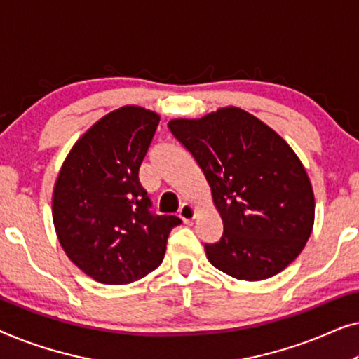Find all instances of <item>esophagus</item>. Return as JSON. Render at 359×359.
<instances>
[{
  "label": "esophagus",
  "mask_w": 359,
  "mask_h": 359,
  "mask_svg": "<svg viewBox=\"0 0 359 359\" xmlns=\"http://www.w3.org/2000/svg\"><path fill=\"white\" fill-rule=\"evenodd\" d=\"M194 215H196V210L191 204L184 203L180 208V217H181V220H183V222H191V220L194 219Z\"/></svg>",
  "instance_id": "obj_1"
}]
</instances>
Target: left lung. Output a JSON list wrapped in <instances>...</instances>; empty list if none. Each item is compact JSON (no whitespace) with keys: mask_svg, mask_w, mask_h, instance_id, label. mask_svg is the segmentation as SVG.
I'll use <instances>...</instances> for the list:
<instances>
[{"mask_svg":"<svg viewBox=\"0 0 359 359\" xmlns=\"http://www.w3.org/2000/svg\"><path fill=\"white\" fill-rule=\"evenodd\" d=\"M168 129L194 156L222 217L205 255L229 276L259 281L299 257L313 225V193L301 160L273 129L238 107Z\"/></svg>","mask_w":359,"mask_h":359,"instance_id":"left-lung-1","label":"left lung"}]
</instances>
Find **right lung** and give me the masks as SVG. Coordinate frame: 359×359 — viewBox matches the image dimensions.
I'll return each mask as SVG.
<instances>
[{"label":"right lung","instance_id":"obj_1","mask_svg":"<svg viewBox=\"0 0 359 359\" xmlns=\"http://www.w3.org/2000/svg\"><path fill=\"white\" fill-rule=\"evenodd\" d=\"M160 117L124 106L76 142L53 189V225L68 258L104 284H129L163 262L176 215L151 212L139 168Z\"/></svg>","mask_w":359,"mask_h":359}]
</instances>
